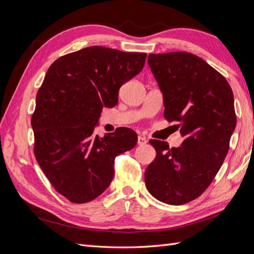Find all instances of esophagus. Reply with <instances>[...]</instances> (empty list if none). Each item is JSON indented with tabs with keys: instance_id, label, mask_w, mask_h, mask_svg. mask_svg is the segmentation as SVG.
<instances>
[{
	"instance_id": "1",
	"label": "esophagus",
	"mask_w": 254,
	"mask_h": 254,
	"mask_svg": "<svg viewBox=\"0 0 254 254\" xmlns=\"http://www.w3.org/2000/svg\"><path fill=\"white\" fill-rule=\"evenodd\" d=\"M146 143H147V139H146L145 136L140 135L139 137H137V144H139V145H144Z\"/></svg>"
}]
</instances>
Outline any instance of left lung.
I'll return each mask as SVG.
<instances>
[{"label": "left lung", "mask_w": 254, "mask_h": 254, "mask_svg": "<svg viewBox=\"0 0 254 254\" xmlns=\"http://www.w3.org/2000/svg\"><path fill=\"white\" fill-rule=\"evenodd\" d=\"M148 65L162 92L164 118L179 122L178 148L150 140L157 157L145 172L149 193L167 204L200 196L218 173L236 126L233 92L226 78L194 54H150Z\"/></svg>", "instance_id": "left-lung-1"}]
</instances>
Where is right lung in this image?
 Returning <instances> with one entry per match:
<instances>
[{"mask_svg":"<svg viewBox=\"0 0 254 254\" xmlns=\"http://www.w3.org/2000/svg\"><path fill=\"white\" fill-rule=\"evenodd\" d=\"M145 60V53L89 47L58 58L48 70L32 118L34 150L54 189L71 202L104 193L115 157L135 146L132 129L99 137L94 128L104 107L118 104L120 88L142 71Z\"/></svg>","mask_w":254,"mask_h":254,"instance_id":"add662e5","label":"right lung"}]
</instances>
